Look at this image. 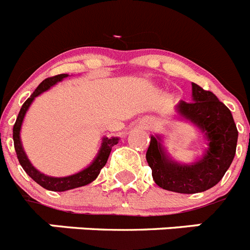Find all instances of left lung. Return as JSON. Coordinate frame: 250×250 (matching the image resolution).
I'll list each match as a JSON object with an SVG mask.
<instances>
[{
    "label": "left lung",
    "mask_w": 250,
    "mask_h": 250,
    "mask_svg": "<svg viewBox=\"0 0 250 250\" xmlns=\"http://www.w3.org/2000/svg\"><path fill=\"white\" fill-rule=\"evenodd\" d=\"M192 101L180 102L177 112L205 133L209 147L204 157L192 165L171 161L158 136H151L146 153L156 184L180 194H196L215 186L233 162L238 142L231 112L214 93L192 83Z\"/></svg>",
    "instance_id": "obj_1"
}]
</instances>
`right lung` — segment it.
I'll return each instance as SVG.
<instances>
[{
	"mask_svg": "<svg viewBox=\"0 0 250 250\" xmlns=\"http://www.w3.org/2000/svg\"><path fill=\"white\" fill-rule=\"evenodd\" d=\"M68 77V74H59V75H55V77L47 78V79L42 80L40 83V85L35 89V92L30 95V98L22 104L21 107L20 113L17 116L16 122L14 125V145H15V151H16L17 158H19V162L22 166V168L25 170V172L34 180L35 182H38L39 185L42 186L44 188L50 191H66L71 190V188H80V186H85L88 184H90L92 181H94L97 179V176L99 175L101 170L105 166L108 161V157H109V153L112 151V147L114 145L118 143V138L112 137V138H103V142H102V147L99 149L98 155L94 158V161L92 162L90 166H88L86 168H84L83 171H80L78 173H74L71 176L66 177H51L46 176L44 173H41L40 171H38L30 164L29 158L26 156L25 151L22 148V145H21L20 140V131H21V125H22L23 117H25L26 112L29 109V107L31 105L32 101H34L38 95H40L41 93H44L45 90H47L49 88H51L53 85H55L56 83L62 82L64 78Z\"/></svg>",
	"mask_w": 250,
	"mask_h": 250,
	"instance_id": "right-lung-1",
	"label": "right lung"
}]
</instances>
